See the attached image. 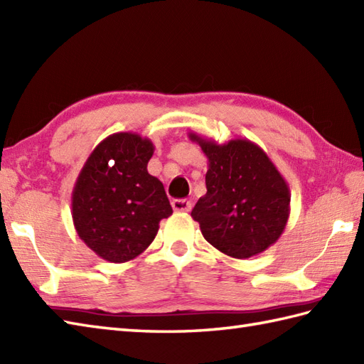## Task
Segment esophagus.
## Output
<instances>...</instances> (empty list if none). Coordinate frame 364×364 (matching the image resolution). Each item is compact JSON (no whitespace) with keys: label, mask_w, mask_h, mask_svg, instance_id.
Masks as SVG:
<instances>
[{"label":"esophagus","mask_w":364,"mask_h":364,"mask_svg":"<svg viewBox=\"0 0 364 364\" xmlns=\"http://www.w3.org/2000/svg\"><path fill=\"white\" fill-rule=\"evenodd\" d=\"M172 208L175 213H188V211H191L192 203L189 202V200H173Z\"/></svg>","instance_id":"1"}]
</instances>
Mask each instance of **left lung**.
Wrapping results in <instances>:
<instances>
[{"instance_id": "1", "label": "left lung", "mask_w": 364, "mask_h": 364, "mask_svg": "<svg viewBox=\"0 0 364 364\" xmlns=\"http://www.w3.org/2000/svg\"><path fill=\"white\" fill-rule=\"evenodd\" d=\"M208 158L206 194L192 210L202 235L231 258L245 259L278 241L289 219V186L266 151L249 139L218 144L189 133Z\"/></svg>"}]
</instances>
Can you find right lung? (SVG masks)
Segmentation results:
<instances>
[{
    "mask_svg": "<svg viewBox=\"0 0 364 364\" xmlns=\"http://www.w3.org/2000/svg\"><path fill=\"white\" fill-rule=\"evenodd\" d=\"M154 146L136 133L107 136L90 153L72 192L76 233L109 262H127L149 247L172 214L164 186L146 170Z\"/></svg>",
    "mask_w": 364,
    "mask_h": 364,
    "instance_id": "add662e5",
    "label": "right lung"
}]
</instances>
